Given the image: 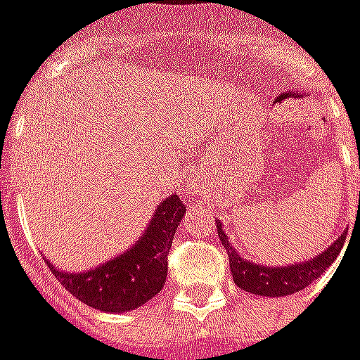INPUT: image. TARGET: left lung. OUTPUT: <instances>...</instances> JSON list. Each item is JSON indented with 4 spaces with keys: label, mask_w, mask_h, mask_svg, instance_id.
<instances>
[{
    "label": "left lung",
    "mask_w": 360,
    "mask_h": 360,
    "mask_svg": "<svg viewBox=\"0 0 360 360\" xmlns=\"http://www.w3.org/2000/svg\"><path fill=\"white\" fill-rule=\"evenodd\" d=\"M216 228H218L221 245L226 248L228 257H230V269L236 285L243 291H250L253 295H265V297L291 295V293L301 291L303 287L313 283L337 259V255L343 248L345 238H347V231H343L331 248H327L325 252L319 253L317 257H313L309 262L287 265V267H265V265L250 264L243 257H240L238 252L228 242V236L224 233L219 221Z\"/></svg>",
    "instance_id": "left-lung-1"
}]
</instances>
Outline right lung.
<instances>
[{
	"label": "right lung",
	"mask_w": 360,
	"mask_h": 360,
	"mask_svg": "<svg viewBox=\"0 0 360 360\" xmlns=\"http://www.w3.org/2000/svg\"><path fill=\"white\" fill-rule=\"evenodd\" d=\"M184 212L186 206L178 194L166 198L156 208L150 226L141 240L129 252L120 253L96 269L65 274L49 262L47 265L57 281L89 307L107 313L136 309L164 287L168 274V252Z\"/></svg>",
	"instance_id": "right-lung-1"
}]
</instances>
